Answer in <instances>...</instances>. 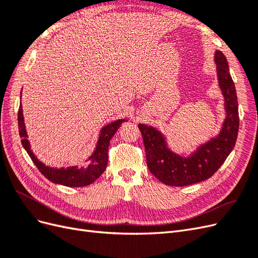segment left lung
Listing matches in <instances>:
<instances>
[{"label": "left lung", "mask_w": 258, "mask_h": 258, "mask_svg": "<svg viewBox=\"0 0 258 258\" xmlns=\"http://www.w3.org/2000/svg\"><path fill=\"white\" fill-rule=\"evenodd\" d=\"M217 81L224 97L226 117L216 137L199 145L187 157L172 152L166 137L159 130L139 123L143 137L146 163L152 174L170 186H187L205 181L220 169L235 147L239 131L238 99L235 83L229 73L228 62L224 53H214Z\"/></svg>", "instance_id": "left-lung-1"}]
</instances>
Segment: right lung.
<instances>
[{"label": "right lung", "mask_w": 258, "mask_h": 258, "mask_svg": "<svg viewBox=\"0 0 258 258\" xmlns=\"http://www.w3.org/2000/svg\"><path fill=\"white\" fill-rule=\"evenodd\" d=\"M127 121V119H117L111 123L106 124L100 131L98 142L96 145V150L93 151L91 156L87 160V163L84 167L72 166L68 168H51L46 166L45 163L38 160L36 156L31 151V145L27 135V130L23 120L22 106L20 104L18 111V126H19V136L21 138V143L29 156L34 162V165L40 170V172L48 178L50 182L54 184H60L68 187H83L93 183L96 179L104 172L107 166V151L110 145L111 139L119 129L121 123Z\"/></svg>", "instance_id": "right-lung-1"}]
</instances>
